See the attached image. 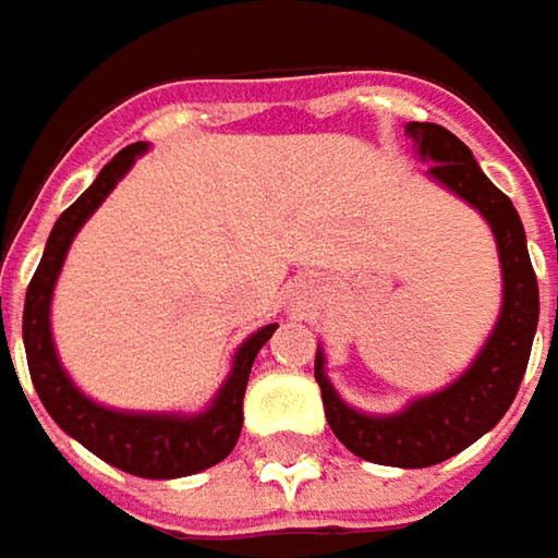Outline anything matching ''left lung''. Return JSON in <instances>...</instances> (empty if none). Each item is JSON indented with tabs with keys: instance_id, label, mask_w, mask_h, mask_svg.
Returning <instances> with one entry per match:
<instances>
[{
	"instance_id": "1",
	"label": "left lung",
	"mask_w": 558,
	"mask_h": 558,
	"mask_svg": "<svg viewBox=\"0 0 558 558\" xmlns=\"http://www.w3.org/2000/svg\"><path fill=\"white\" fill-rule=\"evenodd\" d=\"M407 136L418 145L428 173L453 189L460 198L478 207L490 223L504 267V313L472 369L438 395L413 400L400 416H363L341 403L323 373V354L316 351L313 375L323 391V407L335 438L360 460L400 469H425L450 460L469 444L490 432L519 395L527 369L531 341L537 332V276L531 267L525 229L512 202L490 183L475 163L472 151L440 123H410Z\"/></svg>"
}]
</instances>
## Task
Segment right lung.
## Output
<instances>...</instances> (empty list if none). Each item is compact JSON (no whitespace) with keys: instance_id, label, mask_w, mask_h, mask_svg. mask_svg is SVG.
Here are the masks:
<instances>
[{"instance_id":"obj_1","label":"right lung","mask_w":558,"mask_h":558,"mask_svg":"<svg viewBox=\"0 0 558 558\" xmlns=\"http://www.w3.org/2000/svg\"><path fill=\"white\" fill-rule=\"evenodd\" d=\"M142 142L126 145L114 161L101 167L98 180L76 198L54 223L46 254L33 272L24 301V351L36 395L49 416L76 438L86 450H93L98 460L111 462L130 475L140 478H180L195 475L226 460L242 432V397L247 388V375L257 351L276 332V326H264L251 335L235 356L232 375L217 395L214 407L202 416H136V413H114L105 410L76 391L71 378L64 375L52 348L49 332V301H52L54 279L64 264V254L71 247L76 229L86 223V217L105 202V195L118 185V180L136 161Z\"/></svg>"}]
</instances>
